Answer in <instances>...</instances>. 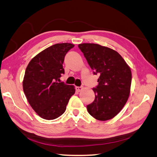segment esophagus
<instances>
[{
  "mask_svg": "<svg viewBox=\"0 0 157 157\" xmlns=\"http://www.w3.org/2000/svg\"><path fill=\"white\" fill-rule=\"evenodd\" d=\"M75 89H76V91H78V92H80L82 89H83V87L82 86H76L75 87Z\"/></svg>",
  "mask_w": 157,
  "mask_h": 157,
  "instance_id": "34e87169",
  "label": "esophagus"
}]
</instances>
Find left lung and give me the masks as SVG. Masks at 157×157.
<instances>
[{"instance_id": "left-lung-1", "label": "left lung", "mask_w": 157, "mask_h": 157, "mask_svg": "<svg viewBox=\"0 0 157 157\" xmlns=\"http://www.w3.org/2000/svg\"><path fill=\"white\" fill-rule=\"evenodd\" d=\"M83 52L94 75L100 74L98 85L93 90L95 100L87 105L90 115L99 121L113 118L128 100L132 72L121 55L109 48L95 44H81Z\"/></svg>"}]
</instances>
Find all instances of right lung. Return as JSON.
<instances>
[{"label":"right lung","instance_id":"right-lung-1","mask_svg":"<svg viewBox=\"0 0 157 157\" xmlns=\"http://www.w3.org/2000/svg\"><path fill=\"white\" fill-rule=\"evenodd\" d=\"M72 44H56L33 57L26 68L23 89L34 111L46 120H53L65 112L69 99L75 94L73 85L60 82L64 74L63 63Z\"/></svg>","mask_w":157,"mask_h":157}]
</instances>
